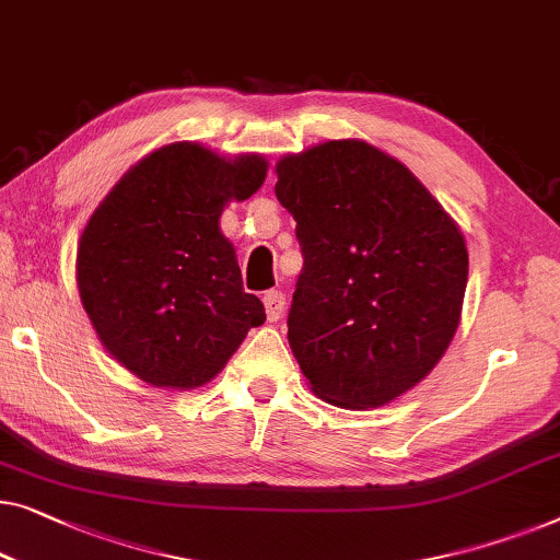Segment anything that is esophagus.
<instances>
[{
	"instance_id": "obj_1",
	"label": "esophagus",
	"mask_w": 560,
	"mask_h": 560,
	"mask_svg": "<svg viewBox=\"0 0 560 560\" xmlns=\"http://www.w3.org/2000/svg\"><path fill=\"white\" fill-rule=\"evenodd\" d=\"M262 303H265L267 320L278 323L282 318V311H285V295L278 293V290H270V293H265Z\"/></svg>"
}]
</instances>
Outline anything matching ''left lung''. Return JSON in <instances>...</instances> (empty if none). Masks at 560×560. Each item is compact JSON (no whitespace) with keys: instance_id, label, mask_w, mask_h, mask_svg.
<instances>
[{"instance_id":"1","label":"left lung","mask_w":560,"mask_h":560,"mask_svg":"<svg viewBox=\"0 0 560 560\" xmlns=\"http://www.w3.org/2000/svg\"><path fill=\"white\" fill-rule=\"evenodd\" d=\"M275 174L305 257L288 340L307 386L340 409L392 404L455 338L465 234L399 159L361 139L285 153Z\"/></svg>"}]
</instances>
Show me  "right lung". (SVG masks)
Wrapping results in <instances>:
<instances>
[{
    "mask_svg": "<svg viewBox=\"0 0 560 560\" xmlns=\"http://www.w3.org/2000/svg\"><path fill=\"white\" fill-rule=\"evenodd\" d=\"M267 176L262 153L222 156L176 141L145 153L95 207L75 280L95 334L145 384L189 392L212 381L265 323L220 217Z\"/></svg>",
    "mask_w": 560,
    "mask_h": 560,
    "instance_id": "right-lung-1",
    "label": "right lung"
}]
</instances>
